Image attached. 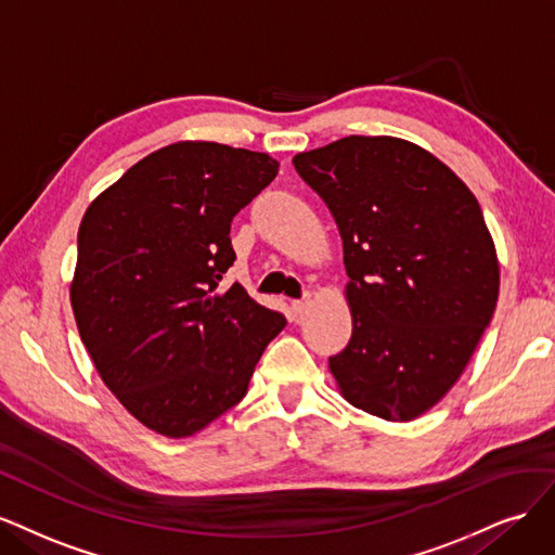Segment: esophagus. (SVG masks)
<instances>
[{
    "label": "esophagus",
    "instance_id": "obj_1",
    "mask_svg": "<svg viewBox=\"0 0 555 555\" xmlns=\"http://www.w3.org/2000/svg\"><path fill=\"white\" fill-rule=\"evenodd\" d=\"M309 307H311V295H307L304 299H297V301H293V309H295V313H307L309 311Z\"/></svg>",
    "mask_w": 555,
    "mask_h": 555
}]
</instances>
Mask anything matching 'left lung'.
<instances>
[{
	"mask_svg": "<svg viewBox=\"0 0 555 555\" xmlns=\"http://www.w3.org/2000/svg\"><path fill=\"white\" fill-rule=\"evenodd\" d=\"M293 164L344 240L352 336L330 357L338 395L415 420L454 387L493 318L500 264L485 214L454 170L403 138L348 135Z\"/></svg>",
	"mask_w": 555,
	"mask_h": 555,
	"instance_id": "left-lung-1",
	"label": "left lung"
}]
</instances>
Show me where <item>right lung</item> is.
Masks as SVG:
<instances>
[{"mask_svg":"<svg viewBox=\"0 0 555 555\" xmlns=\"http://www.w3.org/2000/svg\"><path fill=\"white\" fill-rule=\"evenodd\" d=\"M279 172L264 152L182 140L87 207L70 307L117 401L152 431L189 438L237 405L285 318L240 283L230 223Z\"/></svg>","mask_w":555,"mask_h":555,"instance_id":"right-lung-1","label":"right lung"}]
</instances>
